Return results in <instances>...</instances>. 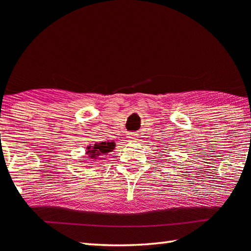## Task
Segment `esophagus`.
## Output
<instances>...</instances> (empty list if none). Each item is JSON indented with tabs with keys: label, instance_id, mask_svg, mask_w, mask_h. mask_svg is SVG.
I'll return each mask as SVG.
<instances>
[{
	"label": "esophagus",
	"instance_id": "esophagus-1",
	"mask_svg": "<svg viewBox=\"0 0 251 251\" xmlns=\"http://www.w3.org/2000/svg\"><path fill=\"white\" fill-rule=\"evenodd\" d=\"M127 138H128L130 141H134V140H136V138H137V135H136V134H128V135H127Z\"/></svg>",
	"mask_w": 251,
	"mask_h": 251
}]
</instances>
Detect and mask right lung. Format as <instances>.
<instances>
[{
  "instance_id": "right-lung-1",
  "label": "right lung",
  "mask_w": 251,
  "mask_h": 251,
  "mask_svg": "<svg viewBox=\"0 0 251 251\" xmlns=\"http://www.w3.org/2000/svg\"><path fill=\"white\" fill-rule=\"evenodd\" d=\"M114 146H115L114 143H103L102 141V143H100L99 145H94L92 150H91V151H88L91 153L89 156L91 158H97L98 156H100V154H105L111 151V150L114 148Z\"/></svg>"
}]
</instances>
